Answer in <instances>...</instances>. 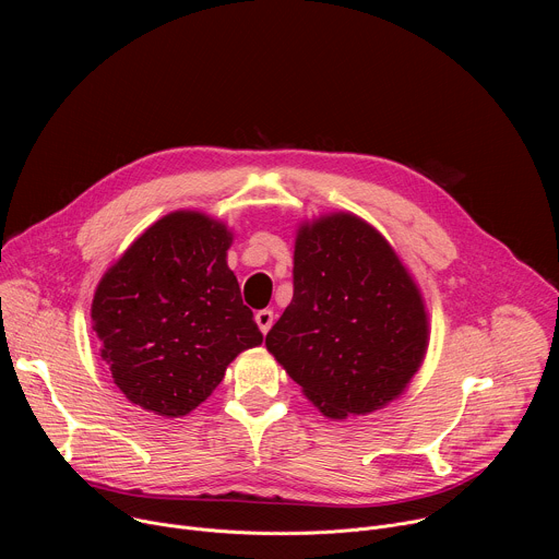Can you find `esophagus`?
I'll return each mask as SVG.
<instances>
[{
  "instance_id": "34e87169",
  "label": "esophagus",
  "mask_w": 559,
  "mask_h": 559,
  "mask_svg": "<svg viewBox=\"0 0 559 559\" xmlns=\"http://www.w3.org/2000/svg\"><path fill=\"white\" fill-rule=\"evenodd\" d=\"M257 325H259V330H261L263 334H267L270 328L274 325V311H272V309H261V311L257 313Z\"/></svg>"
}]
</instances>
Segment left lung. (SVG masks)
I'll use <instances>...</instances> for the list:
<instances>
[{
	"mask_svg": "<svg viewBox=\"0 0 559 559\" xmlns=\"http://www.w3.org/2000/svg\"><path fill=\"white\" fill-rule=\"evenodd\" d=\"M265 347L318 412L345 420L405 393L429 347V313L373 225L321 214L296 229L294 296Z\"/></svg>",
	"mask_w": 559,
	"mask_h": 559,
	"instance_id": "left-lung-1",
	"label": "left lung"
}]
</instances>
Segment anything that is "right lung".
<instances>
[{
  "label": "right lung",
  "mask_w": 559,
  "mask_h": 559,
  "mask_svg": "<svg viewBox=\"0 0 559 559\" xmlns=\"http://www.w3.org/2000/svg\"><path fill=\"white\" fill-rule=\"evenodd\" d=\"M231 241L223 221L177 210L154 221L102 276L93 330L132 405L181 418L207 401L238 354L263 343L227 267Z\"/></svg>",
  "instance_id": "add662e5"
}]
</instances>
